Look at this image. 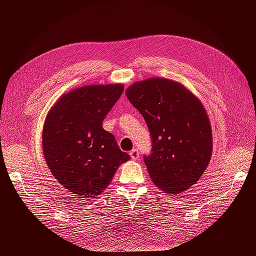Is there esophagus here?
<instances>
[{
  "mask_svg": "<svg viewBox=\"0 0 256 256\" xmlns=\"http://www.w3.org/2000/svg\"><path fill=\"white\" fill-rule=\"evenodd\" d=\"M130 158L132 160H138V158H139V152H138V150H132L130 152Z\"/></svg>",
  "mask_w": 256,
  "mask_h": 256,
  "instance_id": "1",
  "label": "esophagus"
}]
</instances>
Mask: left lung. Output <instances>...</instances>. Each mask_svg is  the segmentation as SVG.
Instances as JSON below:
<instances>
[{"label":"left lung","mask_w":256,"mask_h":256,"mask_svg":"<svg viewBox=\"0 0 256 256\" xmlns=\"http://www.w3.org/2000/svg\"><path fill=\"white\" fill-rule=\"evenodd\" d=\"M126 96L150 132L152 150L144 162L154 184L171 195L190 189L202 176L212 152L204 104L182 84L165 78L134 83Z\"/></svg>","instance_id":"left-lung-1"}]
</instances>
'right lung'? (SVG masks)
Here are the masks:
<instances>
[{"label": "right lung", "instance_id": "1", "mask_svg": "<svg viewBox=\"0 0 256 256\" xmlns=\"http://www.w3.org/2000/svg\"><path fill=\"white\" fill-rule=\"evenodd\" d=\"M122 84L88 85L64 93L42 130L46 162L58 182L80 198H96L130 158L102 121L124 92Z\"/></svg>", "mask_w": 256, "mask_h": 256}]
</instances>
